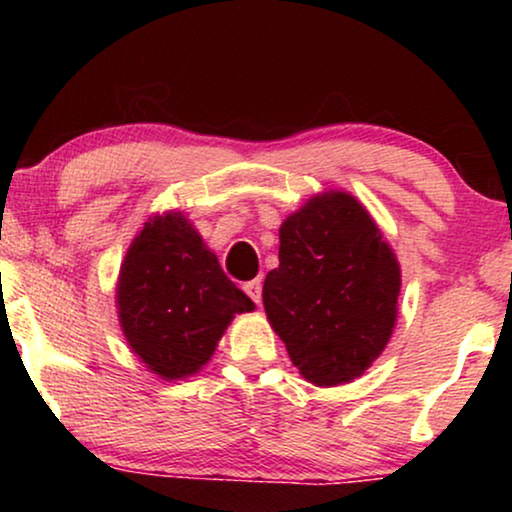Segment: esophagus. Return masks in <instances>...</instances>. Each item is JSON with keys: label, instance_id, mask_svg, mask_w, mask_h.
Segmentation results:
<instances>
[{"label": "esophagus", "instance_id": "1", "mask_svg": "<svg viewBox=\"0 0 512 512\" xmlns=\"http://www.w3.org/2000/svg\"><path fill=\"white\" fill-rule=\"evenodd\" d=\"M242 289L247 291V296H249L251 300H254L256 305L261 303V298H263V282H261V277H258V279H251V282H244Z\"/></svg>", "mask_w": 512, "mask_h": 512}]
</instances>
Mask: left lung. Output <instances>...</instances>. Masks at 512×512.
Wrapping results in <instances>:
<instances>
[{
    "label": "left lung",
    "mask_w": 512,
    "mask_h": 512,
    "mask_svg": "<svg viewBox=\"0 0 512 512\" xmlns=\"http://www.w3.org/2000/svg\"><path fill=\"white\" fill-rule=\"evenodd\" d=\"M401 268L349 193L312 198L279 228L263 305L293 366L319 387L352 382L387 347Z\"/></svg>",
    "instance_id": "obj_1"
}]
</instances>
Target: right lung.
Instances as JSON below:
<instances>
[{
	"label": "right lung",
	"instance_id": "add662e5",
	"mask_svg": "<svg viewBox=\"0 0 512 512\" xmlns=\"http://www.w3.org/2000/svg\"><path fill=\"white\" fill-rule=\"evenodd\" d=\"M254 307L181 214L146 223L118 279V317L128 345L165 380L198 373L233 314Z\"/></svg>",
	"mask_w": 512,
	"mask_h": 512
}]
</instances>
